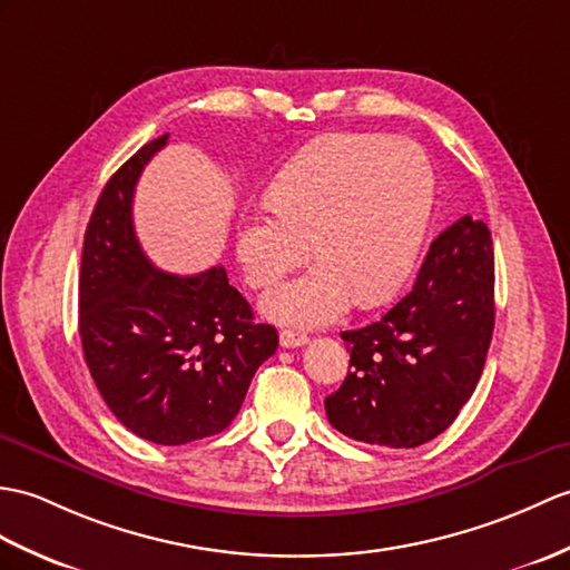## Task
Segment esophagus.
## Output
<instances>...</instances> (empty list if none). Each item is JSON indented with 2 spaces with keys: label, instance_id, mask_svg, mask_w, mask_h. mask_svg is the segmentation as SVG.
<instances>
[{
  "label": "esophagus",
  "instance_id": "obj_1",
  "mask_svg": "<svg viewBox=\"0 0 570 570\" xmlns=\"http://www.w3.org/2000/svg\"><path fill=\"white\" fill-rule=\"evenodd\" d=\"M308 335L306 333H296V330H282L279 335V345L286 347V350H296V347H303L308 345Z\"/></svg>",
  "mask_w": 570,
  "mask_h": 570
}]
</instances>
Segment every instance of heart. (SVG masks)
I'll return each mask as SVG.
<instances>
[{
	"label": "heart",
	"instance_id": "heart-1",
	"mask_svg": "<svg viewBox=\"0 0 570 570\" xmlns=\"http://www.w3.org/2000/svg\"><path fill=\"white\" fill-rule=\"evenodd\" d=\"M434 198L430 157L407 138L333 134L306 145L267 189L269 210L245 220L235 253L249 286L279 284L311 255L303 279L262 301L269 317L323 325L352 301H391L413 272Z\"/></svg>",
	"mask_w": 570,
	"mask_h": 570
}]
</instances>
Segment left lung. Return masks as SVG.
<instances>
[{"label":"left lung","instance_id":"obj_1","mask_svg":"<svg viewBox=\"0 0 570 570\" xmlns=\"http://www.w3.org/2000/svg\"><path fill=\"white\" fill-rule=\"evenodd\" d=\"M493 325V237L464 216L434 237L405 298L381 321L342 333L352 372L325 399L330 425L391 449L434 440L471 399Z\"/></svg>","mask_w":570,"mask_h":570}]
</instances>
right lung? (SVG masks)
Returning <instances> with one entry per match:
<instances>
[{
  "label": "right lung",
  "mask_w": 570,
  "mask_h": 570,
  "mask_svg": "<svg viewBox=\"0 0 570 570\" xmlns=\"http://www.w3.org/2000/svg\"><path fill=\"white\" fill-rule=\"evenodd\" d=\"M150 140L106 181L89 218L79 272L85 362L116 420L142 440L177 446L218 434L240 410L255 372L279 345L255 323L223 267L177 276L153 267L134 228Z\"/></svg>",
  "instance_id": "add662e5"
}]
</instances>
